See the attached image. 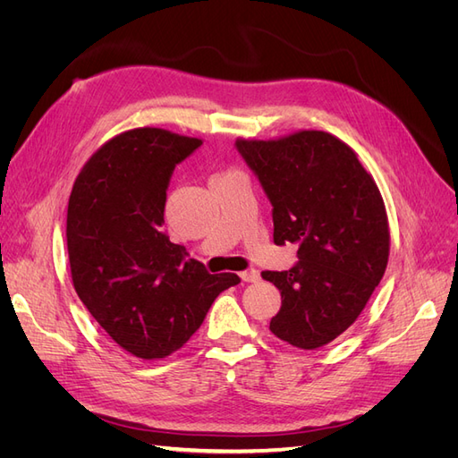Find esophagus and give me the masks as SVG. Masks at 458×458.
<instances>
[{
	"instance_id": "1",
	"label": "esophagus",
	"mask_w": 458,
	"mask_h": 458,
	"mask_svg": "<svg viewBox=\"0 0 458 458\" xmlns=\"http://www.w3.org/2000/svg\"><path fill=\"white\" fill-rule=\"evenodd\" d=\"M241 279L244 283H258L259 281V271L258 269H246L241 273Z\"/></svg>"
}]
</instances>
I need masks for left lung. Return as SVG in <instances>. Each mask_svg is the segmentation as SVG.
I'll return each mask as SVG.
<instances>
[{
	"instance_id": "obj_1",
	"label": "left lung",
	"mask_w": 458,
	"mask_h": 458,
	"mask_svg": "<svg viewBox=\"0 0 458 458\" xmlns=\"http://www.w3.org/2000/svg\"><path fill=\"white\" fill-rule=\"evenodd\" d=\"M273 204L275 244H298L288 271H263L283 303L269 330L317 350L348 330L384 276L390 225L372 175L336 135L300 130L279 140H237Z\"/></svg>"
}]
</instances>
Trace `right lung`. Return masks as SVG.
Segmentation results:
<instances>
[{"mask_svg": "<svg viewBox=\"0 0 458 458\" xmlns=\"http://www.w3.org/2000/svg\"><path fill=\"white\" fill-rule=\"evenodd\" d=\"M202 145L162 128L122 131L80 170L66 214L76 294L106 335L140 359L177 352L214 300L239 284L210 275L162 231L175 164Z\"/></svg>", "mask_w": 458, "mask_h": 458, "instance_id": "add662e5", "label": "right lung"}]
</instances>
